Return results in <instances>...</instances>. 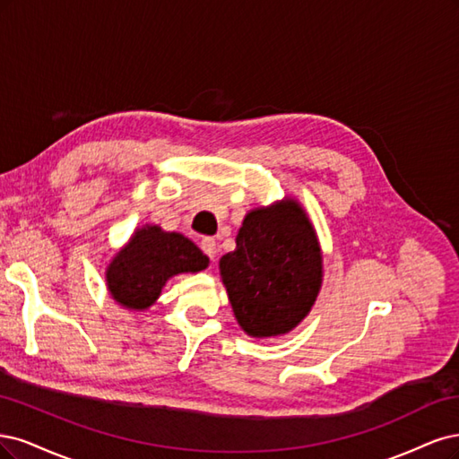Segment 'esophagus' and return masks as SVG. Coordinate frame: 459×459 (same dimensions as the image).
Returning a JSON list of instances; mask_svg holds the SVG:
<instances>
[{"label": "esophagus", "mask_w": 459, "mask_h": 459, "mask_svg": "<svg viewBox=\"0 0 459 459\" xmlns=\"http://www.w3.org/2000/svg\"><path fill=\"white\" fill-rule=\"evenodd\" d=\"M200 247H202L204 254L208 255L212 261L215 259V255H217V244H215L213 238H204V240L200 242Z\"/></svg>", "instance_id": "1"}]
</instances>
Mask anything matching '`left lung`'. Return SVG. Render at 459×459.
Here are the masks:
<instances>
[{
  "label": "left lung",
  "instance_id": "8db88e82",
  "mask_svg": "<svg viewBox=\"0 0 459 459\" xmlns=\"http://www.w3.org/2000/svg\"><path fill=\"white\" fill-rule=\"evenodd\" d=\"M234 316L251 337L291 332L310 313L322 286V251L298 200L251 210L236 249L219 261Z\"/></svg>",
  "mask_w": 459,
  "mask_h": 459
}]
</instances>
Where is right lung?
Masks as SVG:
<instances>
[{
  "label": "right lung",
  "instance_id": "obj_1",
  "mask_svg": "<svg viewBox=\"0 0 459 459\" xmlns=\"http://www.w3.org/2000/svg\"><path fill=\"white\" fill-rule=\"evenodd\" d=\"M208 264V255L183 234L144 225L110 261L107 286L117 305L144 310L156 303L171 276L200 273Z\"/></svg>",
  "mask_w": 459,
  "mask_h": 459
}]
</instances>
